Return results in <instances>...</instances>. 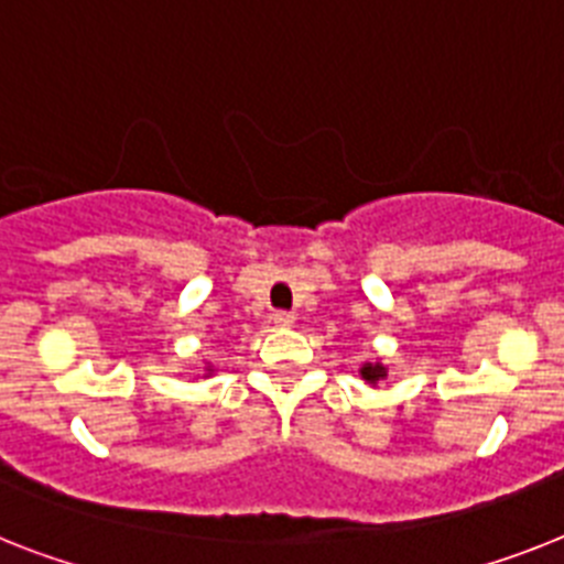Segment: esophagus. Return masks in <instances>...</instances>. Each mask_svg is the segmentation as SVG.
I'll list each match as a JSON object with an SVG mask.
<instances>
[{"label":"esophagus","mask_w":564,"mask_h":564,"mask_svg":"<svg viewBox=\"0 0 564 564\" xmlns=\"http://www.w3.org/2000/svg\"><path fill=\"white\" fill-rule=\"evenodd\" d=\"M274 324L286 329V326L295 324V315H292V312H274Z\"/></svg>","instance_id":"obj_1"}]
</instances>
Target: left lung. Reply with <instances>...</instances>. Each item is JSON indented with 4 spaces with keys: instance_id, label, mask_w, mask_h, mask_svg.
<instances>
[{
    "instance_id": "1",
    "label": "left lung",
    "mask_w": 564,
    "mask_h": 564,
    "mask_svg": "<svg viewBox=\"0 0 564 564\" xmlns=\"http://www.w3.org/2000/svg\"><path fill=\"white\" fill-rule=\"evenodd\" d=\"M361 378H364V381H367V384L376 387L378 381H384V378H387V367L381 361L364 364V367H361Z\"/></svg>"
}]
</instances>
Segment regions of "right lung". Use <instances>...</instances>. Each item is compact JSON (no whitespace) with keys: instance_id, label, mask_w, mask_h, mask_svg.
<instances>
[{"instance_id":"add662e5","label":"right lung","mask_w":564,"mask_h":564,"mask_svg":"<svg viewBox=\"0 0 564 564\" xmlns=\"http://www.w3.org/2000/svg\"><path fill=\"white\" fill-rule=\"evenodd\" d=\"M209 372H212V367H209Z\"/></svg>"}]
</instances>
